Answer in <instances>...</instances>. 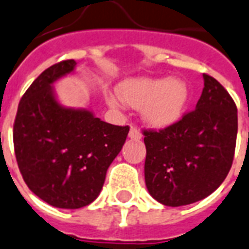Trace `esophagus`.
Returning <instances> with one entry per match:
<instances>
[{"label":"esophagus","instance_id":"esophagus-1","mask_svg":"<svg viewBox=\"0 0 249 249\" xmlns=\"http://www.w3.org/2000/svg\"><path fill=\"white\" fill-rule=\"evenodd\" d=\"M128 138L131 139V140H140L142 139V134H140V131L136 128V127H131L130 128V132H128Z\"/></svg>","mask_w":249,"mask_h":249}]
</instances>
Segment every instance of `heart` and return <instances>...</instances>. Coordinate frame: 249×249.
Here are the masks:
<instances>
[{"label":"heart","instance_id":"heart-1","mask_svg":"<svg viewBox=\"0 0 249 249\" xmlns=\"http://www.w3.org/2000/svg\"><path fill=\"white\" fill-rule=\"evenodd\" d=\"M119 97L132 107H142V117L156 128L173 126L186 109L190 100V89L179 78H128L117 87ZM107 104L113 107L119 105L118 98L110 94Z\"/></svg>","mask_w":249,"mask_h":249}]
</instances>
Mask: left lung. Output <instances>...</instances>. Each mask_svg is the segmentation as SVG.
Instances as JSON below:
<instances>
[{
  "label": "left lung",
  "instance_id": "obj_1",
  "mask_svg": "<svg viewBox=\"0 0 249 249\" xmlns=\"http://www.w3.org/2000/svg\"><path fill=\"white\" fill-rule=\"evenodd\" d=\"M195 110L161 131H144L148 192L167 207L203 200L218 188L234 159L238 110L214 78L203 74Z\"/></svg>",
  "mask_w": 249,
  "mask_h": 249
}]
</instances>
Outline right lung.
<instances>
[{"mask_svg": "<svg viewBox=\"0 0 249 249\" xmlns=\"http://www.w3.org/2000/svg\"><path fill=\"white\" fill-rule=\"evenodd\" d=\"M75 66L74 59L62 61L35 79L19 103L13 132L28 188L62 209H79L97 198L130 131L104 122L88 109L59 103L53 84L72 74Z\"/></svg>", "mask_w": 249, "mask_h": 249, "instance_id": "add662e5", "label": "right lung"}]
</instances>
